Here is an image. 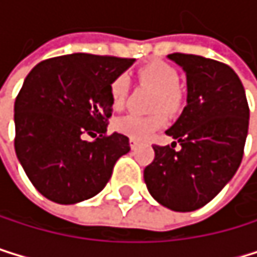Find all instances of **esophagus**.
<instances>
[{
  "label": "esophagus",
  "mask_w": 257,
  "mask_h": 257,
  "mask_svg": "<svg viewBox=\"0 0 257 257\" xmlns=\"http://www.w3.org/2000/svg\"><path fill=\"white\" fill-rule=\"evenodd\" d=\"M130 146H131V150H134V148L137 146V142L134 139H130Z\"/></svg>",
  "instance_id": "34e87169"
}]
</instances>
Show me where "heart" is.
Returning a JSON list of instances; mask_svg holds the SVG:
<instances>
[{
    "mask_svg": "<svg viewBox=\"0 0 257 257\" xmlns=\"http://www.w3.org/2000/svg\"><path fill=\"white\" fill-rule=\"evenodd\" d=\"M137 78L150 84L156 89L153 109L165 111L168 114L176 112L182 104V91L179 87V74L177 71L163 61H153L142 66L137 71ZM127 81L126 75H118L111 83V100L114 107H120L127 95ZM165 124V117L162 112H156L153 115H137L127 114L115 120V130L134 140H146L151 137L159 127Z\"/></svg>",
    "mask_w": 257,
    "mask_h": 257,
    "instance_id": "obj_1",
    "label": "heart"
}]
</instances>
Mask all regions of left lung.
Wrapping results in <instances>:
<instances>
[{"instance_id":"obj_1","label":"left lung","mask_w":257,"mask_h":257,"mask_svg":"<svg viewBox=\"0 0 257 257\" xmlns=\"http://www.w3.org/2000/svg\"><path fill=\"white\" fill-rule=\"evenodd\" d=\"M168 60L186 75V106L166 131L174 142L153 146L156 157L143 177L160 205L186 213L213 200L236 174L250 109L242 81L230 66L186 54H171Z\"/></svg>"}]
</instances>
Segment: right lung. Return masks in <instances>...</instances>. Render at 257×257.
I'll return each instance as SVG.
<instances>
[{
  "label": "right lung",
  "instance_id": "obj_1",
  "mask_svg": "<svg viewBox=\"0 0 257 257\" xmlns=\"http://www.w3.org/2000/svg\"><path fill=\"white\" fill-rule=\"evenodd\" d=\"M134 58L71 54L38 63L15 100V153L49 200L72 205L98 194L130 139L106 136L111 83ZM91 135L94 141H86Z\"/></svg>",
  "mask_w": 257,
  "mask_h": 257
}]
</instances>
